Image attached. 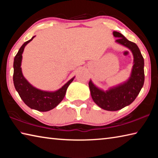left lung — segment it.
I'll list each match as a JSON object with an SVG mask.
<instances>
[{
    "mask_svg": "<svg viewBox=\"0 0 158 158\" xmlns=\"http://www.w3.org/2000/svg\"><path fill=\"white\" fill-rule=\"evenodd\" d=\"M114 37H118V43L127 47L134 56V65L131 76L126 82L104 91L96 87L91 80L89 89L93 101L100 108L106 111H118L130 105L139 93L144 83V60L137 45L128 40L119 32L114 31Z\"/></svg>",
    "mask_w": 158,
    "mask_h": 158,
    "instance_id": "left-lung-1",
    "label": "left lung"
}]
</instances>
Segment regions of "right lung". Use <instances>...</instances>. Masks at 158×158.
Returning a JSON list of instances; mask_svg holds the SVG:
<instances>
[{
    "mask_svg": "<svg viewBox=\"0 0 158 158\" xmlns=\"http://www.w3.org/2000/svg\"><path fill=\"white\" fill-rule=\"evenodd\" d=\"M35 37L24 42L19 50L14 59V74L13 81L21 100L29 107L39 111H48L55 108L65 97L66 90L69 85L73 81L74 77L69 80L62 88L54 92L43 91L33 87L23 76L21 64L22 60V53L26 45Z\"/></svg>",
    "mask_w": 158,
    "mask_h": 158,
    "instance_id": "add662e5",
    "label": "right lung"
}]
</instances>
